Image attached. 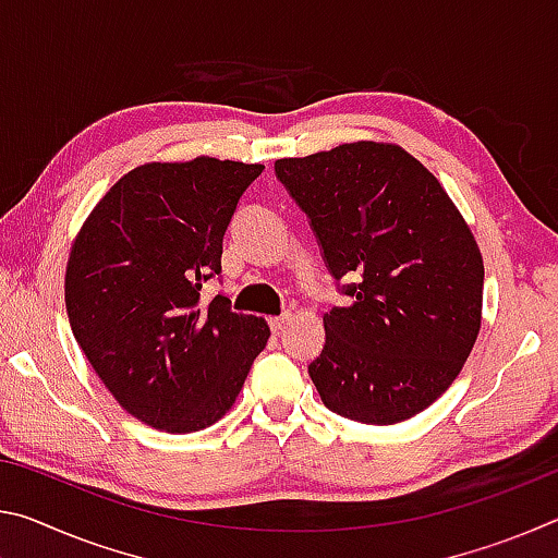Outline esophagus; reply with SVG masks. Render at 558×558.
I'll return each instance as SVG.
<instances>
[{"mask_svg":"<svg viewBox=\"0 0 558 558\" xmlns=\"http://www.w3.org/2000/svg\"><path fill=\"white\" fill-rule=\"evenodd\" d=\"M290 319H292V315H290V313H286V315H278V317H270V329H272V332H276V335H280L282 329L288 327Z\"/></svg>","mask_w":558,"mask_h":558,"instance_id":"obj_1","label":"esophagus"}]
</instances>
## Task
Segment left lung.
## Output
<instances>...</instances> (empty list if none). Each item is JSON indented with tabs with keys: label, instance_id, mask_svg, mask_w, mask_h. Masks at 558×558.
Masks as SVG:
<instances>
[{
	"label": "left lung",
	"instance_id": "8db88e82",
	"mask_svg": "<svg viewBox=\"0 0 558 558\" xmlns=\"http://www.w3.org/2000/svg\"><path fill=\"white\" fill-rule=\"evenodd\" d=\"M276 174L310 216L352 302L323 317L310 379L329 411L393 426L458 379L483 325L485 263L468 221L418 159L359 140L286 157Z\"/></svg>",
	"mask_w": 558,
	"mask_h": 558
}]
</instances>
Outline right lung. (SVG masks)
I'll return each instance as SVG.
<instances>
[{"label": "right lung", "mask_w": 558, "mask_h": 558, "mask_svg": "<svg viewBox=\"0 0 558 558\" xmlns=\"http://www.w3.org/2000/svg\"><path fill=\"white\" fill-rule=\"evenodd\" d=\"M263 165L147 162L93 206L65 266V310L83 354L137 421L194 433L223 418L270 337L229 298L202 302L223 233Z\"/></svg>", "instance_id": "add662e5"}]
</instances>
